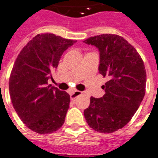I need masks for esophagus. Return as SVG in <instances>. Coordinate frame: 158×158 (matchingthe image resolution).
Wrapping results in <instances>:
<instances>
[{"mask_svg":"<svg viewBox=\"0 0 158 158\" xmlns=\"http://www.w3.org/2000/svg\"><path fill=\"white\" fill-rule=\"evenodd\" d=\"M82 92H80V91H78V90H75V91H74V92H72L70 94V98L71 100H74V98H76L78 96H79V95L81 94Z\"/></svg>","mask_w":158,"mask_h":158,"instance_id":"1","label":"esophagus"}]
</instances>
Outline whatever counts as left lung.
Instances as JSON below:
<instances>
[{
	"mask_svg": "<svg viewBox=\"0 0 158 158\" xmlns=\"http://www.w3.org/2000/svg\"><path fill=\"white\" fill-rule=\"evenodd\" d=\"M84 42L98 49L99 74L109 79L102 86L105 94L100 98H90L84 118L95 131L111 133L129 122L144 98V63L135 48L118 35L93 36Z\"/></svg>",
	"mask_w": 158,
	"mask_h": 158,
	"instance_id": "left-lung-1",
	"label": "left lung"
}]
</instances>
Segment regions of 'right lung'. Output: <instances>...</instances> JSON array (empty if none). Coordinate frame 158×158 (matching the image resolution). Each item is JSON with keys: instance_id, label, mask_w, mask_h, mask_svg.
Instances as JSON below:
<instances>
[{"instance_id": "right-lung-1", "label": "right lung", "mask_w": 158, "mask_h": 158, "mask_svg": "<svg viewBox=\"0 0 158 158\" xmlns=\"http://www.w3.org/2000/svg\"><path fill=\"white\" fill-rule=\"evenodd\" d=\"M76 40L54 34H39L23 48L15 60L9 80L13 107L25 124L45 134L57 131L64 123L70 96L48 85L60 58Z\"/></svg>"}]
</instances>
